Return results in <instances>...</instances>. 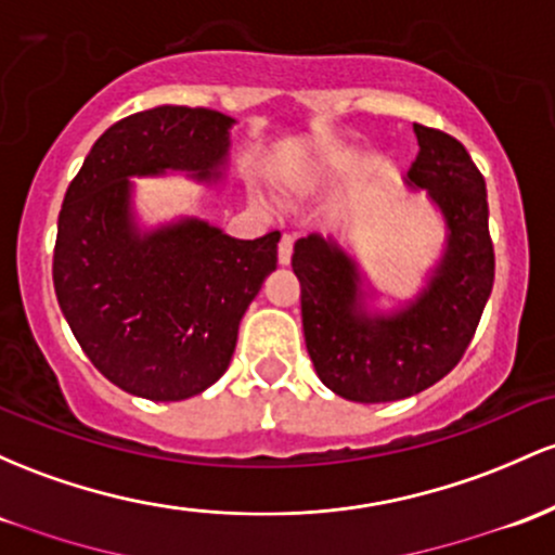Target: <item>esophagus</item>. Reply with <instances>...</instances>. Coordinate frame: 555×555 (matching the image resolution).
Returning <instances> with one entry per match:
<instances>
[{
	"label": "esophagus",
	"instance_id": "34e87169",
	"mask_svg": "<svg viewBox=\"0 0 555 555\" xmlns=\"http://www.w3.org/2000/svg\"><path fill=\"white\" fill-rule=\"evenodd\" d=\"M292 247H295V240L292 236H282V242H279V266L292 263Z\"/></svg>",
	"mask_w": 555,
	"mask_h": 555
}]
</instances>
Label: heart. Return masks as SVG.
<instances>
[{"instance_id":"heart-1","label":"heart","mask_w":555,"mask_h":555,"mask_svg":"<svg viewBox=\"0 0 555 555\" xmlns=\"http://www.w3.org/2000/svg\"><path fill=\"white\" fill-rule=\"evenodd\" d=\"M352 168V157L347 152H328V155L310 160L306 166L292 170L287 176V192L292 197H313L324 189L334 186L345 179L347 170Z\"/></svg>"}]
</instances>
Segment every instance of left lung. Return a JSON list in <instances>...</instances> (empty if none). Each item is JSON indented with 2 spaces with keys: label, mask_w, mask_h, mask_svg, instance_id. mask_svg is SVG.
Wrapping results in <instances>:
<instances>
[{
  "label": "left lung",
  "mask_w": 555,
  "mask_h": 555,
  "mask_svg": "<svg viewBox=\"0 0 555 555\" xmlns=\"http://www.w3.org/2000/svg\"><path fill=\"white\" fill-rule=\"evenodd\" d=\"M413 133L418 157L403 184L426 192L446 231L422 287L382 310V292L339 240L308 234L292 255L310 361L319 379L352 403L411 398L453 371L495 279L482 173L459 139L418 124Z\"/></svg>",
  "instance_id": "left-lung-1"
}]
</instances>
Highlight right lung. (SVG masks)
I'll return each instance as SVG.
<instances>
[{
    "label": "right lung",
    "instance_id": "obj_1",
    "mask_svg": "<svg viewBox=\"0 0 555 555\" xmlns=\"http://www.w3.org/2000/svg\"><path fill=\"white\" fill-rule=\"evenodd\" d=\"M234 124L208 107L133 113L96 139L65 192L54 295L96 371L137 398L173 403L216 385L276 271L279 231L234 240L197 216L152 227L137 210L133 179L223 184Z\"/></svg>",
    "mask_w": 555,
    "mask_h": 555
}]
</instances>
